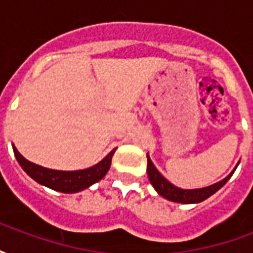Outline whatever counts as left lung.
<instances>
[{
    "label": "left lung",
    "mask_w": 253,
    "mask_h": 253,
    "mask_svg": "<svg viewBox=\"0 0 253 253\" xmlns=\"http://www.w3.org/2000/svg\"><path fill=\"white\" fill-rule=\"evenodd\" d=\"M233 172L226 176L223 180L218 181V183L212 184V186L205 187V188H198V190H183V188H177L173 184H170L169 181L167 180L164 176L157 170V168L154 167L153 163L150 161L148 156V176L152 186L154 187V190L157 191L160 195L164 196L165 199L177 202V203H199V202L205 201L209 196L215 194L221 187L225 186L226 181L230 179V176L233 175Z\"/></svg>",
    "instance_id": "1"
}]
</instances>
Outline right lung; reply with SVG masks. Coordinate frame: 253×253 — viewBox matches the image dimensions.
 <instances>
[{
    "instance_id": "1",
    "label": "right lung",
    "mask_w": 253,
    "mask_h": 253,
    "mask_svg": "<svg viewBox=\"0 0 253 253\" xmlns=\"http://www.w3.org/2000/svg\"><path fill=\"white\" fill-rule=\"evenodd\" d=\"M13 152L19 164L21 165V168L27 172V175L31 176L39 184H43V186L48 187L51 190L59 191V192L73 194V192H78V191L88 188L89 186L97 183L104 177L105 173L110 169L111 160L115 153V149L107 157L101 160L99 164L93 165L88 169L73 170V172L43 168L41 165H36L28 160H25L14 146Z\"/></svg>"
}]
</instances>
